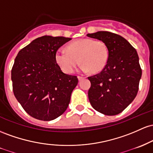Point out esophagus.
I'll use <instances>...</instances> for the list:
<instances>
[{"instance_id": "obj_1", "label": "esophagus", "mask_w": 153, "mask_h": 153, "mask_svg": "<svg viewBox=\"0 0 153 153\" xmlns=\"http://www.w3.org/2000/svg\"><path fill=\"white\" fill-rule=\"evenodd\" d=\"M84 78H85V76H78V79H79V80H81V79H84Z\"/></svg>"}]
</instances>
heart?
Segmentation results:
<instances>
[{"mask_svg":"<svg viewBox=\"0 0 153 153\" xmlns=\"http://www.w3.org/2000/svg\"><path fill=\"white\" fill-rule=\"evenodd\" d=\"M109 51L105 42L91 38H82L74 41L67 46V51L58 49L55 58L63 71L71 74L77 65L82 63L83 71L91 70L93 73L102 71L106 66Z\"/></svg>","mask_w":153,"mask_h":153,"instance_id":"1","label":"heart"}]
</instances>
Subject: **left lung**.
I'll return each instance as SVG.
<instances>
[{"label": "left lung", "instance_id": "obj_1", "mask_svg": "<svg viewBox=\"0 0 153 153\" xmlns=\"http://www.w3.org/2000/svg\"><path fill=\"white\" fill-rule=\"evenodd\" d=\"M87 36L102 41L109 51L105 68L88 77L91 82L89 100L98 112L115 116L122 112L138 92L142 76L138 54L126 39L117 34L100 31Z\"/></svg>", "mask_w": 153, "mask_h": 153}]
</instances>
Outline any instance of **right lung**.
I'll return each mask as SVG.
<instances>
[{
	"mask_svg": "<svg viewBox=\"0 0 153 153\" xmlns=\"http://www.w3.org/2000/svg\"><path fill=\"white\" fill-rule=\"evenodd\" d=\"M71 38L42 36L23 48L11 69L13 92L32 117L51 121L67 109L76 76L61 71L55 55Z\"/></svg>",
	"mask_w": 153,
	"mask_h": 153,
	"instance_id": "obj_1",
	"label": "right lung"
}]
</instances>
